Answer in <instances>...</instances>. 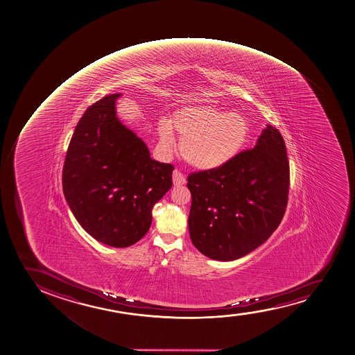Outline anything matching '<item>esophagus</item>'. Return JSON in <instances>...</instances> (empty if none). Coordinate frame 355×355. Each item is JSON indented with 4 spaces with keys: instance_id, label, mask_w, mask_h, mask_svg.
Segmentation results:
<instances>
[{
    "instance_id": "34e87169",
    "label": "esophagus",
    "mask_w": 355,
    "mask_h": 355,
    "mask_svg": "<svg viewBox=\"0 0 355 355\" xmlns=\"http://www.w3.org/2000/svg\"><path fill=\"white\" fill-rule=\"evenodd\" d=\"M172 180H173L175 187H180V185H183V184L187 183V180H185L183 173L178 171V170H175L173 173H172Z\"/></svg>"
}]
</instances>
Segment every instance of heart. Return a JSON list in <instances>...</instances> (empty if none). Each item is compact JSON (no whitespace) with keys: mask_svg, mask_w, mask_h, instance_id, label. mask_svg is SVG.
<instances>
[{"mask_svg":"<svg viewBox=\"0 0 355 355\" xmlns=\"http://www.w3.org/2000/svg\"><path fill=\"white\" fill-rule=\"evenodd\" d=\"M175 132L182 138L184 160L200 171H214L227 166L243 151L251 128L243 113L214 105H191L175 111L171 121L159 120L158 136L164 151L175 148Z\"/></svg>","mask_w":355,"mask_h":355,"instance_id":"1","label":"heart"}]
</instances>
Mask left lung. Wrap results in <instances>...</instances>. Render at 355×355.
I'll list each match as a JSON object with an SVG mask.
<instances>
[{"label":"left lung","mask_w":355,"mask_h":355,"mask_svg":"<svg viewBox=\"0 0 355 355\" xmlns=\"http://www.w3.org/2000/svg\"><path fill=\"white\" fill-rule=\"evenodd\" d=\"M189 232L198 251L216 261H234L264 243L279 227L289 191L286 144L267 125L254 148L227 166L191 173Z\"/></svg>","instance_id":"left-lung-1"}]
</instances>
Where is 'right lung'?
<instances>
[{
    "instance_id": "1",
    "label": "right lung",
    "mask_w": 355,
    "mask_h": 355,
    "mask_svg": "<svg viewBox=\"0 0 355 355\" xmlns=\"http://www.w3.org/2000/svg\"><path fill=\"white\" fill-rule=\"evenodd\" d=\"M111 94L86 110L68 146L62 187L68 207L93 239L113 248L148 232L152 209L171 189V164L152 159L146 144L116 116Z\"/></svg>"
}]
</instances>
